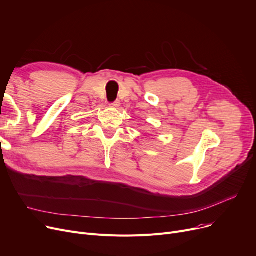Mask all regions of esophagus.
<instances>
[{"mask_svg": "<svg viewBox=\"0 0 256 256\" xmlns=\"http://www.w3.org/2000/svg\"><path fill=\"white\" fill-rule=\"evenodd\" d=\"M111 106H114V108H118V106H120V100H116L115 102H113L111 104Z\"/></svg>", "mask_w": 256, "mask_h": 256, "instance_id": "esophagus-1", "label": "esophagus"}]
</instances>
